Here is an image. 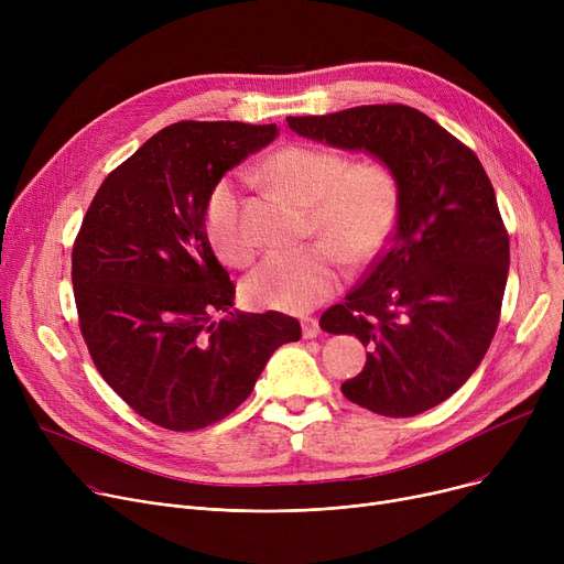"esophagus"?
Segmentation results:
<instances>
[{"instance_id":"obj_1","label":"esophagus","mask_w":564,"mask_h":564,"mask_svg":"<svg viewBox=\"0 0 564 564\" xmlns=\"http://www.w3.org/2000/svg\"><path fill=\"white\" fill-rule=\"evenodd\" d=\"M302 332H304V338H317L319 336V324L315 317H304L302 319Z\"/></svg>"}]
</instances>
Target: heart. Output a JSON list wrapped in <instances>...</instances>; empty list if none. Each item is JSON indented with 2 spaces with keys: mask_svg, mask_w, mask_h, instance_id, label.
<instances>
[{
  "mask_svg": "<svg viewBox=\"0 0 564 564\" xmlns=\"http://www.w3.org/2000/svg\"><path fill=\"white\" fill-rule=\"evenodd\" d=\"M264 173L294 200L311 207V224L351 264L370 260L393 230L400 187L393 171L377 160L349 164L343 153L292 143L264 162ZM205 232L228 264H247L256 240L242 217V189L232 175L221 177L205 200ZM329 245L281 249L267 256L245 281L253 306L304 313L334 294L340 260Z\"/></svg>",
  "mask_w": 564,
  "mask_h": 564,
  "instance_id": "1",
  "label": "heart"
}]
</instances>
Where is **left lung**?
I'll return each instance as SVG.
<instances>
[{"label": "left lung", "instance_id": "1", "mask_svg": "<svg viewBox=\"0 0 564 564\" xmlns=\"http://www.w3.org/2000/svg\"><path fill=\"white\" fill-rule=\"evenodd\" d=\"M288 126L395 175L389 247L319 327L370 347L364 370L340 387L347 400L379 416H419L476 372L498 327L510 237L489 177L470 148L406 105L288 116Z\"/></svg>", "mask_w": 564, "mask_h": 564}]
</instances>
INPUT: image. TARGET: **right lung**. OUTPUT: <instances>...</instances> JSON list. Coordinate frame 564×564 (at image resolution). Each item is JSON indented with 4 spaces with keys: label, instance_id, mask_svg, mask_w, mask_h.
Here are the masks:
<instances>
[{
    "label": "right lung",
    "instance_id": "obj_1",
    "mask_svg": "<svg viewBox=\"0 0 564 564\" xmlns=\"http://www.w3.org/2000/svg\"><path fill=\"white\" fill-rule=\"evenodd\" d=\"M276 126L181 121L160 130L100 185L73 247V288L88 354L139 416L192 432L240 406L294 317L232 308L235 285L205 232V200ZM221 312V321L214 313Z\"/></svg>",
    "mask_w": 564,
    "mask_h": 564
}]
</instances>
